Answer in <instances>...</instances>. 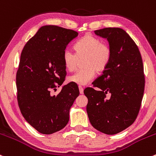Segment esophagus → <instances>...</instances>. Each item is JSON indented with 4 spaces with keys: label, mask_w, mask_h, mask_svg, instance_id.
Here are the masks:
<instances>
[{
    "label": "esophagus",
    "mask_w": 156,
    "mask_h": 156,
    "mask_svg": "<svg viewBox=\"0 0 156 156\" xmlns=\"http://www.w3.org/2000/svg\"><path fill=\"white\" fill-rule=\"evenodd\" d=\"M78 89H79L80 93H81V94H83V88L82 87L79 86V87H78Z\"/></svg>",
    "instance_id": "esophagus-1"
}]
</instances>
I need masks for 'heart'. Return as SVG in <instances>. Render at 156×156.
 Masks as SVG:
<instances>
[{
    "instance_id": "1",
    "label": "heart",
    "mask_w": 156,
    "mask_h": 156,
    "mask_svg": "<svg viewBox=\"0 0 156 156\" xmlns=\"http://www.w3.org/2000/svg\"><path fill=\"white\" fill-rule=\"evenodd\" d=\"M76 54L70 49H66L63 53V64L68 71L76 69L79 59L84 58V69L78 70L69 78L70 82L84 86L94 78L96 70L103 71L107 67L111 58V48L97 37L87 34L80 39L75 46Z\"/></svg>"
}]
</instances>
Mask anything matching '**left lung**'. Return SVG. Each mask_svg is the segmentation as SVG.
<instances>
[{"label": "left lung", "mask_w": 156, "mask_h": 156, "mask_svg": "<svg viewBox=\"0 0 156 156\" xmlns=\"http://www.w3.org/2000/svg\"><path fill=\"white\" fill-rule=\"evenodd\" d=\"M107 39L112 55L101 75L84 90L87 112L91 125L106 134L125 130L134 122L143 99L145 78L138 47L122 29L106 27L94 31ZM111 98L106 99V94Z\"/></svg>", "instance_id": "left-lung-1"}]
</instances>
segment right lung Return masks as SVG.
<instances>
[{"instance_id":"1","label":"right lung","mask_w":156,"mask_h":156,"mask_svg":"<svg viewBox=\"0 0 156 156\" xmlns=\"http://www.w3.org/2000/svg\"><path fill=\"white\" fill-rule=\"evenodd\" d=\"M78 35L58 26H42L21 54L16 73L18 104L26 121L42 134L55 133L66 126L70 108L79 96L78 87L70 83L57 96L51 94L65 81L63 53Z\"/></svg>"}]
</instances>
